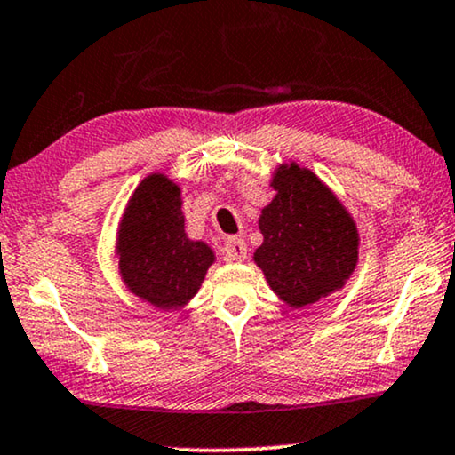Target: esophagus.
Returning a JSON list of instances; mask_svg holds the SVG:
<instances>
[{"label":"esophagus","mask_w":455,"mask_h":455,"mask_svg":"<svg viewBox=\"0 0 455 455\" xmlns=\"http://www.w3.org/2000/svg\"><path fill=\"white\" fill-rule=\"evenodd\" d=\"M224 253H227V259H231V262H243L247 258V243L241 237H231L224 245Z\"/></svg>","instance_id":"1"}]
</instances>
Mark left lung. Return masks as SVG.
<instances>
[{
    "label": "left lung",
    "mask_w": 455,
    "mask_h": 455,
    "mask_svg": "<svg viewBox=\"0 0 455 455\" xmlns=\"http://www.w3.org/2000/svg\"><path fill=\"white\" fill-rule=\"evenodd\" d=\"M276 196L259 214L264 243L253 253L270 289L291 307L343 289L358 264V228L345 205L307 168H276Z\"/></svg>",
    "instance_id": "obj_1"
}]
</instances>
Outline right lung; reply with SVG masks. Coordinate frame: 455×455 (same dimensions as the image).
<instances>
[{
    "mask_svg": "<svg viewBox=\"0 0 455 455\" xmlns=\"http://www.w3.org/2000/svg\"><path fill=\"white\" fill-rule=\"evenodd\" d=\"M180 189L166 174L145 177L118 227L120 276L132 295L160 310H179L202 287L214 251L185 233Z\"/></svg>",
    "mask_w": 455,
    "mask_h": 455,
    "instance_id": "add662e5",
    "label": "right lung"
}]
</instances>
